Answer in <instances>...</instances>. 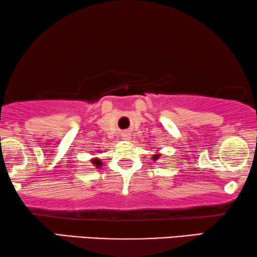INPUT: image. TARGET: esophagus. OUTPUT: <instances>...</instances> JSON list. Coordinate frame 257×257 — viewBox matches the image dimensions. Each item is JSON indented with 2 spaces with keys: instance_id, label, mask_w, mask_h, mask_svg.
Returning a JSON list of instances; mask_svg holds the SVG:
<instances>
[{
  "instance_id": "34e87169",
  "label": "esophagus",
  "mask_w": 257,
  "mask_h": 257,
  "mask_svg": "<svg viewBox=\"0 0 257 257\" xmlns=\"http://www.w3.org/2000/svg\"><path fill=\"white\" fill-rule=\"evenodd\" d=\"M123 139H131V135L129 134H126V133H124V134H123Z\"/></svg>"
}]
</instances>
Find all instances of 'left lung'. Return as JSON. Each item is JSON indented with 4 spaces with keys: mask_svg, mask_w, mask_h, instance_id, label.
<instances>
[{
    "mask_svg": "<svg viewBox=\"0 0 257 257\" xmlns=\"http://www.w3.org/2000/svg\"><path fill=\"white\" fill-rule=\"evenodd\" d=\"M159 158V155H154V159H158Z\"/></svg>",
    "mask_w": 257,
    "mask_h": 257,
    "instance_id": "8db88e82",
    "label": "left lung"
}]
</instances>
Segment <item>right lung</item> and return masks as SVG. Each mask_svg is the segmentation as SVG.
<instances>
[{
    "label": "right lung",
    "mask_w": 257,
    "mask_h": 257,
    "mask_svg": "<svg viewBox=\"0 0 257 257\" xmlns=\"http://www.w3.org/2000/svg\"><path fill=\"white\" fill-rule=\"evenodd\" d=\"M92 162H93V165H96V167H99V165H100L99 159H93Z\"/></svg>",
    "instance_id": "add662e5"
}]
</instances>
